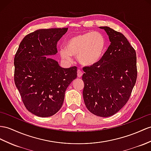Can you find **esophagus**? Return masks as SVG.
Returning a JSON list of instances; mask_svg holds the SVG:
<instances>
[{
  "label": "esophagus",
  "mask_w": 151,
  "mask_h": 151,
  "mask_svg": "<svg viewBox=\"0 0 151 151\" xmlns=\"http://www.w3.org/2000/svg\"><path fill=\"white\" fill-rule=\"evenodd\" d=\"M83 74V72L81 70H78V78H81Z\"/></svg>",
  "instance_id": "obj_1"
}]
</instances>
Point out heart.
Wrapping results in <instances>:
<instances>
[{"label":"heart","instance_id":"1","mask_svg":"<svg viewBox=\"0 0 151 151\" xmlns=\"http://www.w3.org/2000/svg\"><path fill=\"white\" fill-rule=\"evenodd\" d=\"M106 41L101 33L87 32L70 38L66 42V49L61 48L60 53L65 60L71 61L72 56H78L81 64L93 65L103 56Z\"/></svg>","mask_w":151,"mask_h":151}]
</instances>
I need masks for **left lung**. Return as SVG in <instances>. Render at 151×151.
<instances>
[{
	"mask_svg": "<svg viewBox=\"0 0 151 151\" xmlns=\"http://www.w3.org/2000/svg\"><path fill=\"white\" fill-rule=\"evenodd\" d=\"M104 29L111 42L97 63L83 68V99L94 115L108 117L122 108L137 81V54L121 32L109 27Z\"/></svg>",
	"mask_w": 151,
	"mask_h": 151,
	"instance_id": "obj_1",
	"label": "left lung"
}]
</instances>
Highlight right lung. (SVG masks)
Returning <instances> with one entry per match:
<instances>
[{"mask_svg": "<svg viewBox=\"0 0 151 151\" xmlns=\"http://www.w3.org/2000/svg\"><path fill=\"white\" fill-rule=\"evenodd\" d=\"M68 28L38 29L20 43L14 58V81L25 108L40 117L54 115L63 105L77 67L64 68L47 56L58 52L57 43Z\"/></svg>", "mask_w": 151, "mask_h": 151, "instance_id": "obj_1", "label": "right lung"}]
</instances>
